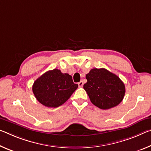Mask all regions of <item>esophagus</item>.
Listing matches in <instances>:
<instances>
[{"label":"esophagus","mask_w":151,"mask_h":151,"mask_svg":"<svg viewBox=\"0 0 151 151\" xmlns=\"http://www.w3.org/2000/svg\"><path fill=\"white\" fill-rule=\"evenodd\" d=\"M78 87H82L83 86V82L82 81H80L79 83H78Z\"/></svg>","instance_id":"1"}]
</instances>
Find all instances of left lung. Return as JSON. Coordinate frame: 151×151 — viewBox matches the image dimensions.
Instances as JSON below:
<instances>
[{
  "label": "left lung",
  "mask_w": 151,
  "mask_h": 151,
  "mask_svg": "<svg viewBox=\"0 0 151 151\" xmlns=\"http://www.w3.org/2000/svg\"><path fill=\"white\" fill-rule=\"evenodd\" d=\"M83 88L93 105L108 109L120 104L125 95V85L118 76L106 68H93L86 75Z\"/></svg>",
  "instance_id": "left-lung-1"
}]
</instances>
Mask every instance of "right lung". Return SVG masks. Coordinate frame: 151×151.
Listing matches in <instances>:
<instances>
[{
  "label": "right lung",
  "mask_w": 151,
  "mask_h": 151,
  "mask_svg": "<svg viewBox=\"0 0 151 151\" xmlns=\"http://www.w3.org/2000/svg\"><path fill=\"white\" fill-rule=\"evenodd\" d=\"M77 87L72 76L55 68L40 76L33 83L32 90L40 104L48 107H57L64 104Z\"/></svg>",
  "instance_id": "add662e5"
}]
</instances>
